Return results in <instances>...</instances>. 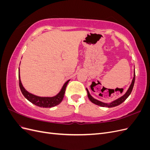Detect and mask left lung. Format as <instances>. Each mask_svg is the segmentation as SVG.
Listing matches in <instances>:
<instances>
[{
    "mask_svg": "<svg viewBox=\"0 0 150 150\" xmlns=\"http://www.w3.org/2000/svg\"><path fill=\"white\" fill-rule=\"evenodd\" d=\"M134 81H135V72L134 74V77H133V81H132V83H131L129 89H128V91H127L126 93L123 95V96H121V98H118L116 99V100L113 101L112 102H111V103L110 104H108V103H103V102H101L99 101L98 100H97V99L93 98L91 96V94H89V91L88 89L86 88V90H87V92H88V98L89 99V100L91 101L93 103L95 104H97V105L98 106H102V107H108V108H112V107H115V106H117L120 105V104H121L122 103H123L126 99L128 98V96L130 95L131 91H132L133 90V86H134Z\"/></svg>",
    "mask_w": 150,
    "mask_h": 150,
    "instance_id": "8db88e82",
    "label": "left lung"
}]
</instances>
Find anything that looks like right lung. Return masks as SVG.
<instances>
[{
  "label": "right lung",
  "instance_id": "add662e5",
  "mask_svg": "<svg viewBox=\"0 0 150 150\" xmlns=\"http://www.w3.org/2000/svg\"><path fill=\"white\" fill-rule=\"evenodd\" d=\"M19 87L22 94L24 95V96L30 103L35 104L36 106L41 107V108H52L58 105L59 104H60L62 101L63 98H64L67 84L70 81V80H68L67 81H66V82L64 83V84L63 85L61 91L56 96H53V97H39L31 94L28 91H27L25 89V88L23 87L20 79L19 69Z\"/></svg>",
  "mask_w": 150,
  "mask_h": 150
}]
</instances>
